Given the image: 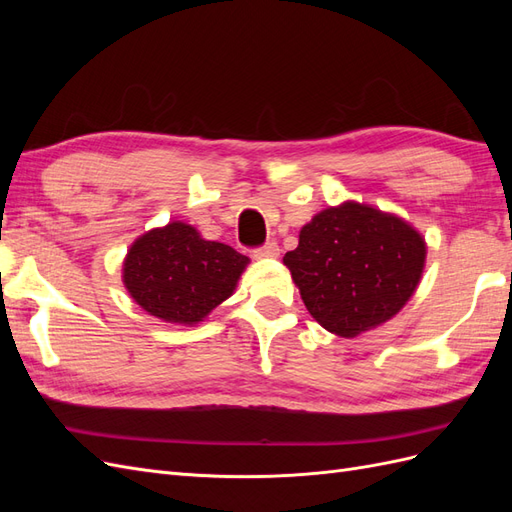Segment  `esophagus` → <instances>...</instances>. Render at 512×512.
I'll use <instances>...</instances> for the list:
<instances>
[{"label": "esophagus", "instance_id": "1", "mask_svg": "<svg viewBox=\"0 0 512 512\" xmlns=\"http://www.w3.org/2000/svg\"><path fill=\"white\" fill-rule=\"evenodd\" d=\"M254 256L256 258H277V256H280V245H277L275 241H267L265 245L256 247Z\"/></svg>", "mask_w": 512, "mask_h": 512}]
</instances>
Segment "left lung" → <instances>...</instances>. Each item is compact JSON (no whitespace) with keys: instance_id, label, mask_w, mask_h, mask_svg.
<instances>
[{"instance_id":"8db88e82","label":"left lung","mask_w":512,"mask_h":512,"mask_svg":"<svg viewBox=\"0 0 512 512\" xmlns=\"http://www.w3.org/2000/svg\"><path fill=\"white\" fill-rule=\"evenodd\" d=\"M425 241L395 215L359 203L329 207L286 252L301 299L324 329L356 337L393 318L421 280Z\"/></svg>"}]
</instances>
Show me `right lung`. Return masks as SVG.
Wrapping results in <instances>:
<instances>
[{
    "label": "right lung",
    "mask_w": 512,
    "mask_h": 512,
    "mask_svg": "<svg viewBox=\"0 0 512 512\" xmlns=\"http://www.w3.org/2000/svg\"><path fill=\"white\" fill-rule=\"evenodd\" d=\"M226 243L170 222L136 239L123 262V284L145 312L166 322L196 324L226 301L247 265Z\"/></svg>",
    "instance_id": "add662e5"
}]
</instances>
